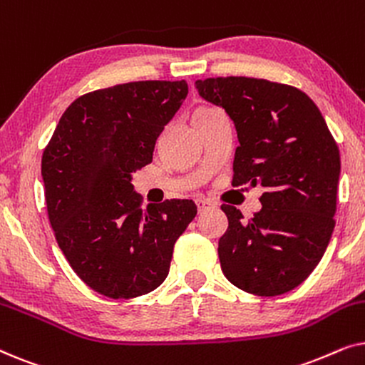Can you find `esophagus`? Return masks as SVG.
I'll return each instance as SVG.
<instances>
[{
  "label": "esophagus",
  "mask_w": 365,
  "mask_h": 365,
  "mask_svg": "<svg viewBox=\"0 0 365 365\" xmlns=\"http://www.w3.org/2000/svg\"><path fill=\"white\" fill-rule=\"evenodd\" d=\"M196 206L199 212H204L207 211V209L214 207V204L211 201H207V199H196Z\"/></svg>",
  "instance_id": "34e87169"
}]
</instances>
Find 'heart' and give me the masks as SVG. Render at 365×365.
Wrapping results in <instances>:
<instances>
[{"label":"heart","mask_w":365,"mask_h":365,"mask_svg":"<svg viewBox=\"0 0 365 365\" xmlns=\"http://www.w3.org/2000/svg\"><path fill=\"white\" fill-rule=\"evenodd\" d=\"M217 113H221V109H217V108H214V106H199V108L194 109L192 121H194V124L201 123V121H204V119L211 118V116H214V114H217Z\"/></svg>","instance_id":"obj_1"}]
</instances>
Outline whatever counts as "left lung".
<instances>
[{"instance_id":"left-lung-1","label":"left lung","mask_w":365,"mask_h":365,"mask_svg":"<svg viewBox=\"0 0 365 365\" xmlns=\"http://www.w3.org/2000/svg\"><path fill=\"white\" fill-rule=\"evenodd\" d=\"M196 89L236 126L232 186L264 187L252 217L221 206L229 221L217 247L224 276L254 296L292 291L316 269L336 226V139L312 99L289 84L227 76L199 79Z\"/></svg>"}]
</instances>
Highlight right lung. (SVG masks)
<instances>
[{
  "label": "right lung",
  "instance_id": "1",
  "mask_svg": "<svg viewBox=\"0 0 365 365\" xmlns=\"http://www.w3.org/2000/svg\"><path fill=\"white\" fill-rule=\"evenodd\" d=\"M186 81H131L69 104L41 159L48 219L78 277L101 296L133 299L161 286L178 237L196 217L189 199L141 207L131 173L153 161Z\"/></svg>",
  "mask_w": 365,
  "mask_h": 365
}]
</instances>
